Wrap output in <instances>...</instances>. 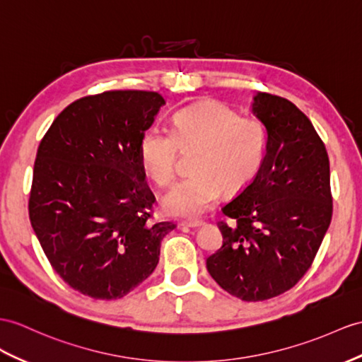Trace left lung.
Masks as SVG:
<instances>
[{
    "label": "left lung",
    "instance_id": "obj_1",
    "mask_svg": "<svg viewBox=\"0 0 362 362\" xmlns=\"http://www.w3.org/2000/svg\"><path fill=\"white\" fill-rule=\"evenodd\" d=\"M165 101L109 90L69 104L42 136L29 218L50 266L95 299H118L152 275L173 223H152L143 139Z\"/></svg>",
    "mask_w": 362,
    "mask_h": 362
}]
</instances>
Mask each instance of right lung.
I'll return each mask as SVG.
<instances>
[{
	"label": "right lung",
	"instance_id": "obj_1",
	"mask_svg": "<svg viewBox=\"0 0 362 362\" xmlns=\"http://www.w3.org/2000/svg\"><path fill=\"white\" fill-rule=\"evenodd\" d=\"M267 132L258 172L221 210L223 245L207 258L210 276L243 301L287 292L312 267L332 219L330 164L313 124L293 103L253 98Z\"/></svg>",
	"mask_w": 362,
	"mask_h": 362
}]
</instances>
